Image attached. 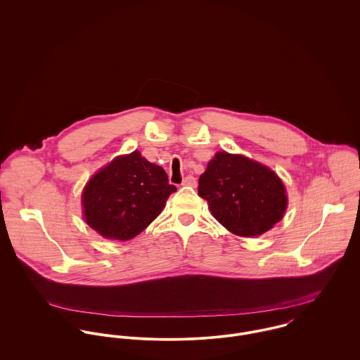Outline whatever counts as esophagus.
<instances>
[{"label": "esophagus", "mask_w": 360, "mask_h": 360, "mask_svg": "<svg viewBox=\"0 0 360 360\" xmlns=\"http://www.w3.org/2000/svg\"><path fill=\"white\" fill-rule=\"evenodd\" d=\"M181 184H183V186H188V187H197V180H195L194 176H187V177L183 180Z\"/></svg>", "instance_id": "1"}]
</instances>
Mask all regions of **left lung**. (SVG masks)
Wrapping results in <instances>:
<instances>
[{"label":"left lung","mask_w":360,"mask_h":360,"mask_svg":"<svg viewBox=\"0 0 360 360\" xmlns=\"http://www.w3.org/2000/svg\"><path fill=\"white\" fill-rule=\"evenodd\" d=\"M198 194L213 217L229 231L254 237L283 219L287 194L280 177L262 163L217 153L198 180Z\"/></svg>","instance_id":"left-lung-1"}]
</instances>
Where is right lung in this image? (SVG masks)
Listing matches in <instances>:
<instances>
[{"label": "right lung", "instance_id": "add662e5", "mask_svg": "<svg viewBox=\"0 0 360 360\" xmlns=\"http://www.w3.org/2000/svg\"><path fill=\"white\" fill-rule=\"evenodd\" d=\"M176 190L166 172L139 151L122 155L86 184L83 216L105 238L127 241L154 221Z\"/></svg>", "mask_w": 360, "mask_h": 360}]
</instances>
